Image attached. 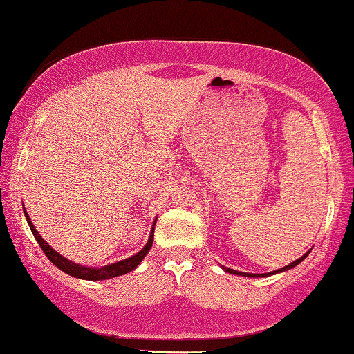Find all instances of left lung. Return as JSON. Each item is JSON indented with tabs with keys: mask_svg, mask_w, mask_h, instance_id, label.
<instances>
[{
	"mask_svg": "<svg viewBox=\"0 0 354 354\" xmlns=\"http://www.w3.org/2000/svg\"><path fill=\"white\" fill-rule=\"evenodd\" d=\"M310 254V251H308L306 254H303L301 258H298L296 259V261H293V263H290V265L288 266H284V268H279V270H276V271H271V273H265V274H253V273H241V271H236V270H230V268H225L223 266V270L226 271V273H231V274H239V276H246V278H259V276H270V274H276V273H281V271H288V270H291V268H295L296 265H299V263L303 261L304 258H306V256Z\"/></svg>",
	"mask_w": 354,
	"mask_h": 354,
	"instance_id": "8db88e82",
	"label": "left lung"
}]
</instances>
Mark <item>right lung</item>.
Wrapping results in <instances>:
<instances>
[{
	"instance_id": "obj_1",
	"label": "right lung",
	"mask_w": 354,
	"mask_h": 354,
	"mask_svg": "<svg viewBox=\"0 0 354 354\" xmlns=\"http://www.w3.org/2000/svg\"><path fill=\"white\" fill-rule=\"evenodd\" d=\"M24 216H26V221L28 225H30L31 228V233L35 234L36 241H38V245L41 246V250L44 251V254L48 256V259L55 265L56 268H59L61 271H64V273H68L70 276H75V278H80V279H88V281H101V279H109V278H115V276H121V274H126L129 273V271H133L135 268L140 265L141 261H143V258L146 254H148V251L151 250L153 246V234H154V225H156V219H154L153 223V228H151V233H149V239L148 243H146L145 248L141 251H138L135 256H131V258H126L123 261H118V263H113V265H108V266H103V268H86V266H81L78 263H73L71 259H66L64 256H61L59 253H56L53 248L48 245L44 239L39 236V233L36 231L35 225L31 223L30 216H28V213L24 211Z\"/></svg>"
}]
</instances>
